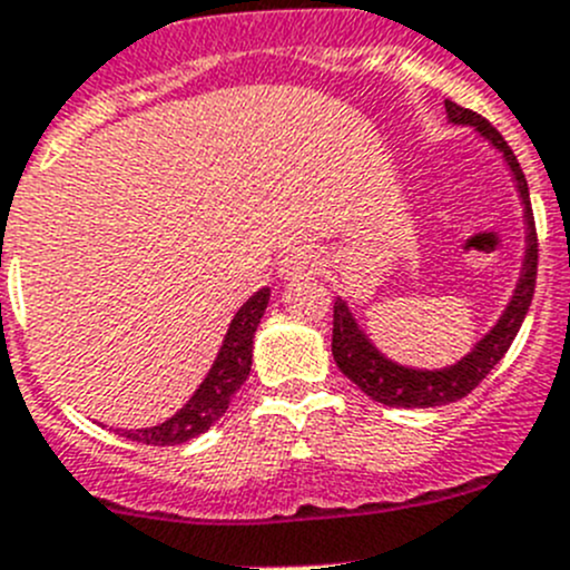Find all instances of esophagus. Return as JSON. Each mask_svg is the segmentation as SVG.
<instances>
[{"label":"esophagus","mask_w":570,"mask_h":570,"mask_svg":"<svg viewBox=\"0 0 570 570\" xmlns=\"http://www.w3.org/2000/svg\"><path fill=\"white\" fill-rule=\"evenodd\" d=\"M320 267H323V258H320V253L303 245V247H295V250L286 253L284 262H281V275H284V278H297V275L320 273Z\"/></svg>","instance_id":"1"}]
</instances>
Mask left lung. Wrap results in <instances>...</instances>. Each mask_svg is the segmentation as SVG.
Returning a JSON list of instances; mask_svg holds the SVG:
<instances>
[{
  "instance_id": "1",
  "label": "left lung",
  "mask_w": 570,
  "mask_h": 570,
  "mask_svg": "<svg viewBox=\"0 0 570 570\" xmlns=\"http://www.w3.org/2000/svg\"><path fill=\"white\" fill-rule=\"evenodd\" d=\"M445 110H449V119L456 125H473L484 138H490V145L499 147L504 153L507 164H510L512 175H515L518 191H521L523 200V214H527V258H523V275L518 281V289L512 295V303L507 306V312L501 314V320L495 323V328L468 353L462 362H456L454 367L445 370H409L401 364L390 362V358L381 356L373 345L367 342V336L358 331L356 320L347 312L345 301L336 297L334 301V336H331V351H334V362L364 395H370L373 401L384 403V406H406V409H425V406H443V403H454L460 397H465L468 392L476 390L484 379H488L490 370L501 362L507 351H510L512 340L521 331L523 317L529 312V303L534 297V281H538V230H534V217H532V203H529V186L523 178V169L518 164L515 153L510 150V145L504 141L499 130L490 125L484 116L473 114V110L462 108V105L445 99Z\"/></svg>"
}]
</instances>
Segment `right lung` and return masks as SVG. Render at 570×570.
<instances>
[{"instance_id":"1","label":"right lung","mask_w":570,"mask_h":570,"mask_svg":"<svg viewBox=\"0 0 570 570\" xmlns=\"http://www.w3.org/2000/svg\"><path fill=\"white\" fill-rule=\"evenodd\" d=\"M269 303V289H258L245 306L236 312L234 323H230L228 334H225L223 347L217 353V362L208 370L206 381L200 390L191 395V401L180 409L175 417L167 423L153 425V429H136V432H125L127 440L145 445H180L189 443L191 438L212 429L223 412L228 409L230 397L236 395L242 384H245L247 373H250L253 362V334H256L258 323L264 317V308Z\"/></svg>"}]
</instances>
